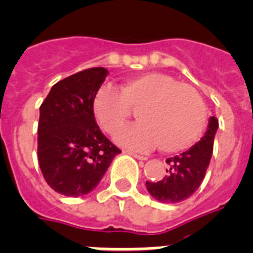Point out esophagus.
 Masks as SVG:
<instances>
[{
	"label": "esophagus",
	"instance_id": "1",
	"mask_svg": "<svg viewBox=\"0 0 253 253\" xmlns=\"http://www.w3.org/2000/svg\"><path fill=\"white\" fill-rule=\"evenodd\" d=\"M124 152H125V154H128V155H131V156H133V158H135V159H138V160H146V159H147L146 156L139 155V154H135V152L129 151V150H125Z\"/></svg>",
	"mask_w": 253,
	"mask_h": 253
}]
</instances>
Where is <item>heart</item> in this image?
I'll list each match as a JSON object with an SVG mask.
<instances>
[{
  "instance_id": "heart-1",
  "label": "heart",
  "mask_w": 253,
  "mask_h": 253,
  "mask_svg": "<svg viewBox=\"0 0 253 253\" xmlns=\"http://www.w3.org/2000/svg\"><path fill=\"white\" fill-rule=\"evenodd\" d=\"M135 109L139 123L117 129ZM93 114L106 133L119 145L137 151L159 143L164 152L189 149L203 133L207 110L194 87L170 75L147 72L124 81L120 91L103 86L93 99Z\"/></svg>"
}]
</instances>
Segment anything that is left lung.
<instances>
[{
	"label": "left lung",
	"instance_id": "obj_1",
	"mask_svg": "<svg viewBox=\"0 0 253 253\" xmlns=\"http://www.w3.org/2000/svg\"><path fill=\"white\" fill-rule=\"evenodd\" d=\"M218 120L211 116L204 135L193 147L179 155L168 158L167 174L163 179L146 181L147 191L162 203H178L191 197L206 176L210 166Z\"/></svg>",
	"mask_w": 253,
	"mask_h": 253
}]
</instances>
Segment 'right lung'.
Listing matches in <instances>:
<instances>
[{"label": "right lung", "mask_w": 253, "mask_h": 253, "mask_svg": "<svg viewBox=\"0 0 253 253\" xmlns=\"http://www.w3.org/2000/svg\"><path fill=\"white\" fill-rule=\"evenodd\" d=\"M108 71L89 68L56 83L40 107L37 156L43 178L66 197H83L97 187L122 152L101 131L93 99Z\"/></svg>", "instance_id": "right-lung-1"}]
</instances>
